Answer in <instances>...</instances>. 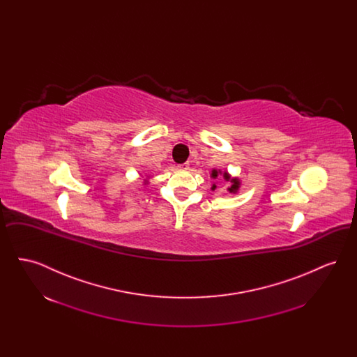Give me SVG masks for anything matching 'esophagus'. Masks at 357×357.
<instances>
[{
    "label": "esophagus",
    "mask_w": 357,
    "mask_h": 357,
    "mask_svg": "<svg viewBox=\"0 0 357 357\" xmlns=\"http://www.w3.org/2000/svg\"><path fill=\"white\" fill-rule=\"evenodd\" d=\"M178 167H179V169H181V170H187V169H188V163H182V165H179V166H178Z\"/></svg>",
    "instance_id": "esophagus-1"
}]
</instances>
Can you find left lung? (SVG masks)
Segmentation results:
<instances>
[{
	"label": "left lung",
	"mask_w": 357,
	"mask_h": 357,
	"mask_svg": "<svg viewBox=\"0 0 357 357\" xmlns=\"http://www.w3.org/2000/svg\"><path fill=\"white\" fill-rule=\"evenodd\" d=\"M220 174H222L221 171L213 170L211 171V178H213V179H217ZM223 178H225L227 182H229V181L231 182V186L229 187L227 190H229L230 192L236 194L238 191V188H239V185H241V183H239V179H237V178H231V176L229 175V172H223ZM215 188H217V186H215V185H213L211 190H215Z\"/></svg>",
	"instance_id": "8db88e82"
}]
</instances>
